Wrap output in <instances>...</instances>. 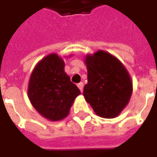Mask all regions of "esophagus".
Here are the masks:
<instances>
[{"instance_id":"esophagus-1","label":"esophagus","mask_w":157,"mask_h":157,"mask_svg":"<svg viewBox=\"0 0 157 157\" xmlns=\"http://www.w3.org/2000/svg\"><path fill=\"white\" fill-rule=\"evenodd\" d=\"M78 89L80 90L81 92H83V89H84V84L81 82V83H79V84H78Z\"/></svg>"}]
</instances>
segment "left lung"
<instances>
[{
	"label": "left lung",
	"mask_w": 157,
	"mask_h": 157,
	"mask_svg": "<svg viewBox=\"0 0 157 157\" xmlns=\"http://www.w3.org/2000/svg\"><path fill=\"white\" fill-rule=\"evenodd\" d=\"M88 84L84 96L101 117L114 118L125 108L131 98L133 83L129 73L116 56L100 50L85 56Z\"/></svg>",
	"instance_id": "obj_1"
}]
</instances>
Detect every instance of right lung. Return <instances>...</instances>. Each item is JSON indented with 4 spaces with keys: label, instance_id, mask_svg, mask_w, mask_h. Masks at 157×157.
Instances as JSON below:
<instances>
[{
    "label": "right lung",
    "instance_id": "add662e5",
    "mask_svg": "<svg viewBox=\"0 0 157 157\" xmlns=\"http://www.w3.org/2000/svg\"><path fill=\"white\" fill-rule=\"evenodd\" d=\"M65 63L52 53L40 60L31 73L28 96L34 109L52 122L64 119L69 114L80 90L64 71Z\"/></svg>",
    "mask_w": 157,
    "mask_h": 157
}]
</instances>
